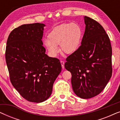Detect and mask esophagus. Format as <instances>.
<instances>
[{
  "label": "esophagus",
  "instance_id": "obj_1",
  "mask_svg": "<svg viewBox=\"0 0 120 120\" xmlns=\"http://www.w3.org/2000/svg\"><path fill=\"white\" fill-rule=\"evenodd\" d=\"M60 63H61L62 68H64V62L63 61V60H61V61H60Z\"/></svg>",
  "mask_w": 120,
  "mask_h": 120
}]
</instances>
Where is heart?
<instances>
[{"label": "heart", "mask_w": 120, "mask_h": 120, "mask_svg": "<svg viewBox=\"0 0 120 120\" xmlns=\"http://www.w3.org/2000/svg\"><path fill=\"white\" fill-rule=\"evenodd\" d=\"M82 35V28L78 24L64 23L52 29L49 34V39L44 40V44L53 56L60 51L57 46L59 45L63 52L71 54L79 48Z\"/></svg>", "instance_id": "heart-1"}]
</instances>
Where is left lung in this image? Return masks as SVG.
<instances>
[{
	"instance_id": "8db88e82",
	"label": "left lung",
	"mask_w": 120,
	"mask_h": 120,
	"mask_svg": "<svg viewBox=\"0 0 120 120\" xmlns=\"http://www.w3.org/2000/svg\"><path fill=\"white\" fill-rule=\"evenodd\" d=\"M86 24L81 45L66 58L64 67L71 74L76 96L88 99L99 94L112 75V48L108 35L98 22L84 17Z\"/></svg>"
}]
</instances>
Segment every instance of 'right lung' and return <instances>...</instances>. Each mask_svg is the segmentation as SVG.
Wrapping results in <instances>:
<instances>
[{"label": "right lung", "instance_id": "1", "mask_svg": "<svg viewBox=\"0 0 120 120\" xmlns=\"http://www.w3.org/2000/svg\"><path fill=\"white\" fill-rule=\"evenodd\" d=\"M45 24H23L9 34L5 59L13 86L28 101L41 103L50 97L62 70L58 58L45 54L42 38Z\"/></svg>", "mask_w": 120, "mask_h": 120}]
</instances>
